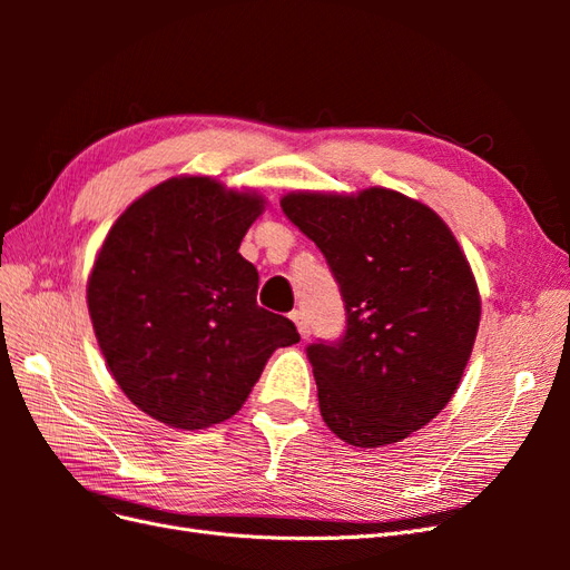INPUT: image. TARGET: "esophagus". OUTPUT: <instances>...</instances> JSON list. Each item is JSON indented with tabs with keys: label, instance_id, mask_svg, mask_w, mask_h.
Returning a JSON list of instances; mask_svg holds the SVG:
<instances>
[{
	"label": "esophagus",
	"instance_id": "obj_1",
	"mask_svg": "<svg viewBox=\"0 0 570 570\" xmlns=\"http://www.w3.org/2000/svg\"><path fill=\"white\" fill-rule=\"evenodd\" d=\"M289 318H292V323L297 325V331H299L302 340H306L308 335H312V331H308V323H306V318H304L299 312H292V314H289Z\"/></svg>",
	"mask_w": 570,
	"mask_h": 570
}]
</instances>
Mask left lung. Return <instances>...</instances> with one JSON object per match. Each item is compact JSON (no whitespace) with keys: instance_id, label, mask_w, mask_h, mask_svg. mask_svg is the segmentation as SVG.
Segmentation results:
<instances>
[{"instance_id":"left-lung-1","label":"left lung","mask_w":570,"mask_h":570,"mask_svg":"<svg viewBox=\"0 0 570 570\" xmlns=\"http://www.w3.org/2000/svg\"><path fill=\"white\" fill-rule=\"evenodd\" d=\"M285 216L331 264L347 333L306 350L325 425L352 446L402 442L452 402L480 292L450 226L396 189L287 193Z\"/></svg>"}]
</instances>
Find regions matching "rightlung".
I'll return each mask as SVG.
<instances>
[{
    "label": "right lung",
    "instance_id": "right-lung-1",
    "mask_svg": "<svg viewBox=\"0 0 570 570\" xmlns=\"http://www.w3.org/2000/svg\"><path fill=\"white\" fill-rule=\"evenodd\" d=\"M256 189L209 176L154 185L116 218L88 278L95 337L118 387L147 416L202 430L243 409L295 323L256 306L258 273L239 254L264 214Z\"/></svg>",
    "mask_w": 570,
    "mask_h": 570
}]
</instances>
